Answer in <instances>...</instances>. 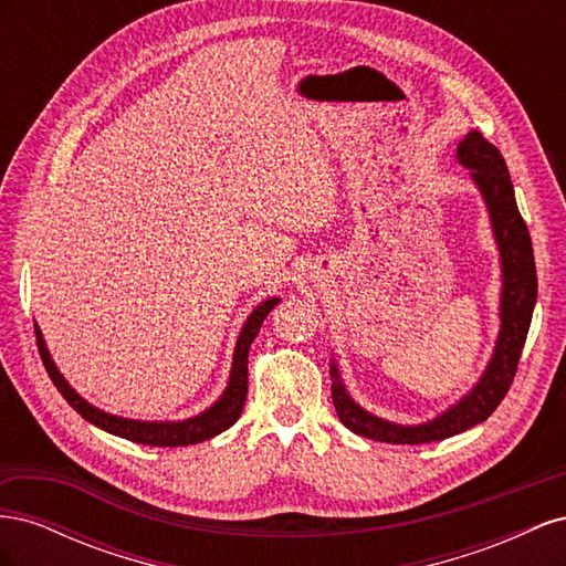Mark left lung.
I'll return each mask as SVG.
<instances>
[{
	"mask_svg": "<svg viewBox=\"0 0 566 566\" xmlns=\"http://www.w3.org/2000/svg\"><path fill=\"white\" fill-rule=\"evenodd\" d=\"M458 160L472 169V179L476 181L479 191H482L489 205L491 224L503 262L501 335L499 342H495L493 358L484 378L479 380V385L465 399L449 408L437 420L418 427L394 424L366 413L361 406L352 401L333 364V403L339 422L349 427L354 434L385 443H430L449 439L484 422L501 406L512 380H515L538 293L534 248H531V235L526 221L520 214L501 150L486 142L482 132L474 129L465 134V139L458 144Z\"/></svg>",
	"mask_w": 566,
	"mask_h": 566,
	"instance_id": "1",
	"label": "left lung"
}]
</instances>
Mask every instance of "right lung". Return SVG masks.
Returning a JSON list of instances; mask_svg holds the SVG:
<instances>
[{"label":"right lung","instance_id":"add662e5","mask_svg":"<svg viewBox=\"0 0 566 566\" xmlns=\"http://www.w3.org/2000/svg\"><path fill=\"white\" fill-rule=\"evenodd\" d=\"M279 302H281L279 297H271V300L262 302L250 314L241 337H238V345H235V352H233L231 380H229L227 391L221 394V399L212 408L205 410V413H200L191 420H181V422H142V420H127V418H117V416L104 413V410H98L92 403L84 401L80 394H75V389L63 380V375L56 370L54 361H51V356L44 347L40 328H35L38 349H40L42 364L49 373L51 382H54V387L61 391V397L67 403H71L84 420H90L92 424L101 427V430H106L115 437L144 443V447H169V449L191 447V443L212 439L219 432L229 430V427L238 418H241L243 406H245V397H248V352H250L252 339L256 337V333H260L264 318L269 316V312Z\"/></svg>","mask_w":566,"mask_h":566}]
</instances>
